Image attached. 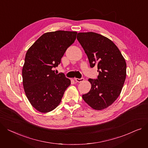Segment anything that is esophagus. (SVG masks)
<instances>
[{"label": "esophagus", "instance_id": "esophagus-1", "mask_svg": "<svg viewBox=\"0 0 148 148\" xmlns=\"http://www.w3.org/2000/svg\"><path fill=\"white\" fill-rule=\"evenodd\" d=\"M75 80L78 82V83H81V82H83L84 81V78H75Z\"/></svg>", "mask_w": 148, "mask_h": 148}]
</instances>
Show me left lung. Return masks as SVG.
<instances>
[{
	"mask_svg": "<svg viewBox=\"0 0 148 148\" xmlns=\"http://www.w3.org/2000/svg\"><path fill=\"white\" fill-rule=\"evenodd\" d=\"M77 38L86 53L90 67L97 66V79L89 78L91 89L82 96L95 110L111 105L121 93L126 77V62L121 52L108 38L93 32L78 33Z\"/></svg>",
	"mask_w": 148,
	"mask_h": 148,
	"instance_id": "1",
	"label": "left lung"
}]
</instances>
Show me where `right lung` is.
I'll return each instance as SVG.
<instances>
[{"label": "right lung", "mask_w": 148, "mask_h": 148, "mask_svg": "<svg viewBox=\"0 0 148 148\" xmlns=\"http://www.w3.org/2000/svg\"><path fill=\"white\" fill-rule=\"evenodd\" d=\"M76 32L58 30L43 34L26 53L23 84L29 103L42 113L52 111L61 103L71 80L52 68L61 64L67 48L76 38Z\"/></svg>", "instance_id": "add662e5"}]
</instances>
